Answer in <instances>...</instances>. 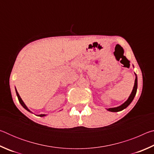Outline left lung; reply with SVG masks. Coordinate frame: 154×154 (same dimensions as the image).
Listing matches in <instances>:
<instances>
[{
    "mask_svg": "<svg viewBox=\"0 0 154 154\" xmlns=\"http://www.w3.org/2000/svg\"><path fill=\"white\" fill-rule=\"evenodd\" d=\"M134 74H135L134 85V87H133V89H132V92H131V94H130V96L128 97V98L127 99V100L126 101V102H124L120 106H117V107L106 109V110L109 111H111V112H118V111H120L123 110V109H126L127 106H128L130 104L132 103V101L133 100V99L134 98L135 95H136L137 90V74L136 73H134Z\"/></svg>",
    "mask_w": 154,
    "mask_h": 154,
    "instance_id": "obj_1",
    "label": "left lung"
}]
</instances>
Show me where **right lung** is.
Wrapping results in <instances>:
<instances>
[{
	"label": "right lung",
	"instance_id": "right-lung-1",
	"mask_svg": "<svg viewBox=\"0 0 154 154\" xmlns=\"http://www.w3.org/2000/svg\"><path fill=\"white\" fill-rule=\"evenodd\" d=\"M15 92H16V94H17V98H18V100H19V102H20V103L21 104V105H22L23 107H24L26 110H27L28 111H29V112H30V113H32V111H30V110H29V109H28L27 106H26V105H25V103H24V101L22 100V99L21 98V97H20V96L19 95V94H18V92H17V90H16V88H15ZM46 115L45 114H41V115H38V116H40V117H43V116H45Z\"/></svg>",
	"mask_w": 154,
	"mask_h": 154
}]
</instances>
